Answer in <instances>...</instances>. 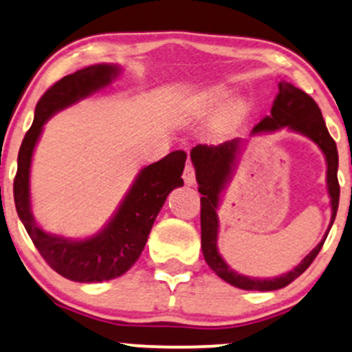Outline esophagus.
I'll return each instance as SVG.
<instances>
[{
  "label": "esophagus",
  "instance_id": "obj_1",
  "mask_svg": "<svg viewBox=\"0 0 352 352\" xmlns=\"http://www.w3.org/2000/svg\"><path fill=\"white\" fill-rule=\"evenodd\" d=\"M183 179L188 186H192L194 183H196V169H194L192 163L186 164L184 173H183Z\"/></svg>",
  "mask_w": 352,
  "mask_h": 352
}]
</instances>
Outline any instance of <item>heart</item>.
Wrapping results in <instances>:
<instances>
[{
	"label": "heart",
	"instance_id": "obj_1",
	"mask_svg": "<svg viewBox=\"0 0 352 352\" xmlns=\"http://www.w3.org/2000/svg\"><path fill=\"white\" fill-rule=\"evenodd\" d=\"M216 98H224V92H217Z\"/></svg>",
	"mask_w": 352,
	"mask_h": 352
}]
</instances>
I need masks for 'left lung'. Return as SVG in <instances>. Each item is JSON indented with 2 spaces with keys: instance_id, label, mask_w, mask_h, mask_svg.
I'll list each match as a JSON object with an SVG mask.
<instances>
[{
  "instance_id": "obj_1",
  "label": "left lung",
  "mask_w": 352,
  "mask_h": 352,
  "mask_svg": "<svg viewBox=\"0 0 352 352\" xmlns=\"http://www.w3.org/2000/svg\"><path fill=\"white\" fill-rule=\"evenodd\" d=\"M290 128L293 131L308 136L313 140L321 151L324 153L328 171H326V181H328V191L331 197V229L334 217L338 212L340 204V183H338V148L334 140L329 135L328 128L321 115L320 107L316 102L303 90L296 89L295 85L288 82H280L278 94L272 107L270 115L262 118V122L252 130V133H262V131H275L280 128ZM241 140H230L217 146H208V144H197L191 150V160L196 168V179L199 188L197 191L202 194L201 197V247L204 254L206 262L216 274L227 283L242 290H258V292H274L278 288L287 287L293 280L298 278L307 268L311 265L313 260L320 254L321 247L328 237L324 239L313 249L309 254L301 260L300 265H296L292 272L283 274L276 278H254L237 274L224 262V258L217 252V232H219V219L217 206L219 196L227 181L230 179V173L235 163V156L239 153Z\"/></svg>"
}]
</instances>
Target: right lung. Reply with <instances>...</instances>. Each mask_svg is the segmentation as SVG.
I'll return each instance as SVG.
<instances>
[{
	"mask_svg": "<svg viewBox=\"0 0 352 352\" xmlns=\"http://www.w3.org/2000/svg\"><path fill=\"white\" fill-rule=\"evenodd\" d=\"M117 74V65L97 64L62 77L49 87L37 102L34 122L18 153V171L12 186L18 216L47 265L72 282H105L130 270L142 255L153 222L168 194L177 186H183L181 175L188 155L177 150L140 171L117 214L105 229L94 237L70 241L44 232L36 224L29 204V169L44 123L56 111L109 85Z\"/></svg>",
	"mask_w": 352,
	"mask_h": 352,
	"instance_id": "add662e5",
	"label": "right lung"
}]
</instances>
